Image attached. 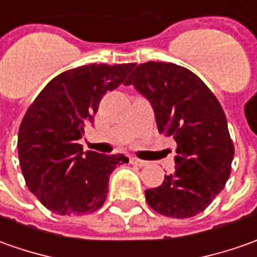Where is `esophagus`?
<instances>
[{"mask_svg":"<svg viewBox=\"0 0 257 257\" xmlns=\"http://www.w3.org/2000/svg\"><path fill=\"white\" fill-rule=\"evenodd\" d=\"M130 161H132V164L139 165V167H146V165H147V161H143V160L137 158V157H132Z\"/></svg>","mask_w":257,"mask_h":257,"instance_id":"1","label":"esophagus"}]
</instances>
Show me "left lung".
I'll return each mask as SVG.
<instances>
[{"instance_id": "obj_1", "label": "left lung", "mask_w": 257, "mask_h": 257, "mask_svg": "<svg viewBox=\"0 0 257 257\" xmlns=\"http://www.w3.org/2000/svg\"><path fill=\"white\" fill-rule=\"evenodd\" d=\"M125 84L150 101L158 132L177 143L175 171L146 189L147 204L170 218L195 216L230 175L235 150L222 106L195 73L175 63H140Z\"/></svg>"}]
</instances>
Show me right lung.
<instances>
[{"label": "right lung", "mask_w": 257, "mask_h": 257, "mask_svg": "<svg viewBox=\"0 0 257 257\" xmlns=\"http://www.w3.org/2000/svg\"><path fill=\"white\" fill-rule=\"evenodd\" d=\"M136 63H90L56 77L29 106L18 133V157L28 189L59 215L97 211L108 192V178L123 154L83 151L79 140L92 125L99 103L124 82Z\"/></svg>", "instance_id": "right-lung-1"}]
</instances>
